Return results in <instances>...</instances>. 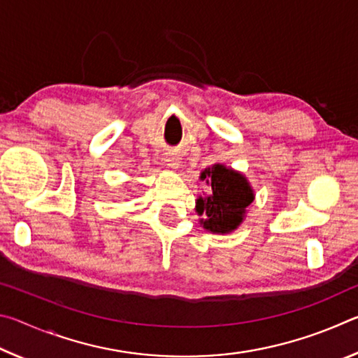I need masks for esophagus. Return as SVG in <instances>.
<instances>
[{
  "label": "esophagus",
  "mask_w": 358,
  "mask_h": 358,
  "mask_svg": "<svg viewBox=\"0 0 358 358\" xmlns=\"http://www.w3.org/2000/svg\"><path fill=\"white\" fill-rule=\"evenodd\" d=\"M180 159H181V157H180L177 153H169V155L166 156L167 166L172 167V169H177V167L180 166Z\"/></svg>",
  "instance_id": "esophagus-1"
}]
</instances>
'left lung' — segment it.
<instances>
[{
  "mask_svg": "<svg viewBox=\"0 0 358 358\" xmlns=\"http://www.w3.org/2000/svg\"><path fill=\"white\" fill-rule=\"evenodd\" d=\"M201 178L211 186V194L197 199V213L203 216V227L213 234H226L243 221L248 205L254 201L250 183L243 175L221 164L205 169Z\"/></svg>",
  "mask_w": 358,
  "mask_h": 358,
  "instance_id": "8db88e82",
  "label": "left lung"
}]
</instances>
